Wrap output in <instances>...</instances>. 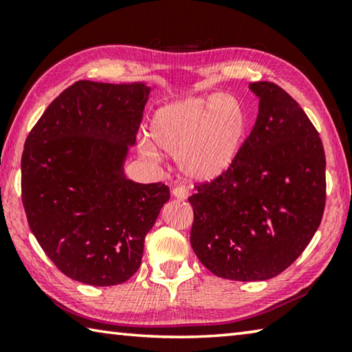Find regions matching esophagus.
I'll list each match as a JSON object with an SVG mask.
<instances>
[{"label":"esophagus","instance_id":"esophagus-1","mask_svg":"<svg viewBox=\"0 0 352 352\" xmlns=\"http://www.w3.org/2000/svg\"><path fill=\"white\" fill-rule=\"evenodd\" d=\"M172 195H174V197L178 200H184V199H188L189 192L184 186H175L174 189H172Z\"/></svg>","mask_w":352,"mask_h":352}]
</instances>
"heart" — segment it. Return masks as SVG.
<instances>
[{
    "label": "heart",
    "instance_id": "b5f03b06",
    "mask_svg": "<svg viewBox=\"0 0 352 352\" xmlns=\"http://www.w3.org/2000/svg\"><path fill=\"white\" fill-rule=\"evenodd\" d=\"M247 127V110L236 96L189 98L155 111L151 132L155 142L144 136L140 141V151L147 158H157L158 145L177 155L178 168L184 175L210 182L233 164L245 140Z\"/></svg>",
    "mask_w": 352,
    "mask_h": 352
}]
</instances>
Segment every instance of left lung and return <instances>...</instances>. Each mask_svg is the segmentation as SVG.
<instances>
[{
  "instance_id": "8db88e82",
  "label": "left lung",
  "mask_w": 352,
  "mask_h": 352,
  "mask_svg": "<svg viewBox=\"0 0 352 352\" xmlns=\"http://www.w3.org/2000/svg\"><path fill=\"white\" fill-rule=\"evenodd\" d=\"M254 127L222 175L195 186L190 245L216 276L264 281L294 264L318 230L326 158L317 129L272 82H253Z\"/></svg>"
}]
</instances>
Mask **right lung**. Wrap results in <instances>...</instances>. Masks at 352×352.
I'll return each mask as SVG.
<instances>
[{
	"label": "right lung",
	"instance_id": "obj_1",
	"mask_svg": "<svg viewBox=\"0 0 352 352\" xmlns=\"http://www.w3.org/2000/svg\"><path fill=\"white\" fill-rule=\"evenodd\" d=\"M151 93L144 83L79 80L29 132L21 200L29 228L63 275L90 285L126 283L169 200L163 183L124 174Z\"/></svg>",
	"mask_w": 352,
	"mask_h": 352
}]
</instances>
